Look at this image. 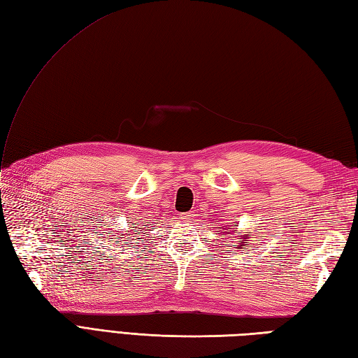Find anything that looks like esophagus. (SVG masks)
Wrapping results in <instances>:
<instances>
[{
    "instance_id": "esophagus-1",
    "label": "esophagus",
    "mask_w": 358,
    "mask_h": 358,
    "mask_svg": "<svg viewBox=\"0 0 358 358\" xmlns=\"http://www.w3.org/2000/svg\"><path fill=\"white\" fill-rule=\"evenodd\" d=\"M193 217H194L193 213H187V214H182L180 219H182V220H191V219H193Z\"/></svg>"
}]
</instances>
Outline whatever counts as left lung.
Instances as JSON below:
<instances>
[{"label": "left lung", "instance_id": "obj_1", "mask_svg": "<svg viewBox=\"0 0 358 358\" xmlns=\"http://www.w3.org/2000/svg\"><path fill=\"white\" fill-rule=\"evenodd\" d=\"M245 241H246V240H243V241H241V243H245ZM240 246H241V245H240ZM245 246H248V245H245Z\"/></svg>", "mask_w": 358, "mask_h": 358}]
</instances>
